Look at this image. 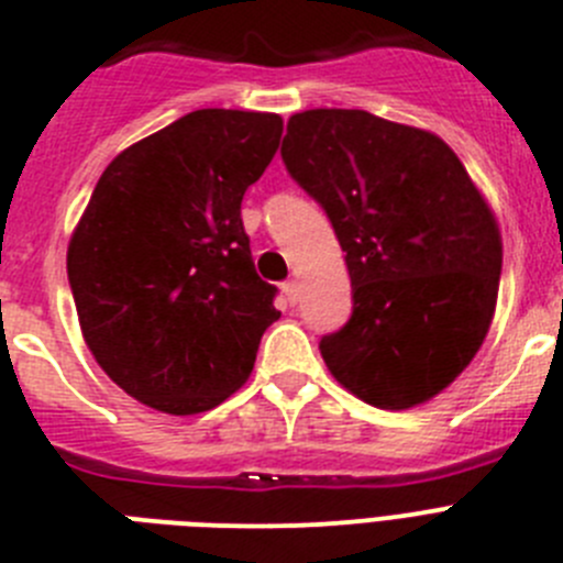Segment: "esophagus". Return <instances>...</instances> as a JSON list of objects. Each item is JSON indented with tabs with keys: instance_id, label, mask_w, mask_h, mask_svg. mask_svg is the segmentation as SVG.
Returning <instances> with one entry per match:
<instances>
[{
	"instance_id": "34e87169",
	"label": "esophagus",
	"mask_w": 563,
	"mask_h": 563,
	"mask_svg": "<svg viewBox=\"0 0 563 563\" xmlns=\"http://www.w3.org/2000/svg\"><path fill=\"white\" fill-rule=\"evenodd\" d=\"M285 296L290 305H298V298H301V282H298V278H290V282H287Z\"/></svg>"
}]
</instances>
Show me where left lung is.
I'll return each mask as SVG.
<instances>
[{
    "label": "left lung",
    "instance_id": "obj_1",
    "mask_svg": "<svg viewBox=\"0 0 563 563\" xmlns=\"http://www.w3.org/2000/svg\"><path fill=\"white\" fill-rule=\"evenodd\" d=\"M282 157L346 253L352 318L321 341L332 377L391 411L449 389L490 330L501 273L496 213L454 148L363 109H307Z\"/></svg>",
    "mask_w": 563,
    "mask_h": 563
}]
</instances>
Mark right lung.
I'll return each instance as SVG.
<instances>
[{
	"label": "right lung",
	"mask_w": 563,
	"mask_h": 563,
	"mask_svg": "<svg viewBox=\"0 0 563 563\" xmlns=\"http://www.w3.org/2000/svg\"><path fill=\"white\" fill-rule=\"evenodd\" d=\"M282 126L276 112H188L109 163L69 236L84 341L148 409L220 406L282 316L242 228V197L271 166Z\"/></svg>",
	"instance_id": "obj_1"
}]
</instances>
